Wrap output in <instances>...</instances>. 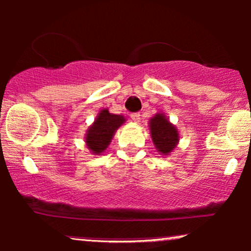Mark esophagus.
Returning <instances> with one entry per match:
<instances>
[{
	"label": "esophagus",
	"mask_w": 251,
	"mask_h": 251,
	"mask_svg": "<svg viewBox=\"0 0 251 251\" xmlns=\"http://www.w3.org/2000/svg\"><path fill=\"white\" fill-rule=\"evenodd\" d=\"M131 118H132V120H133L134 123H137V124L140 123V114L139 113L131 114Z\"/></svg>",
	"instance_id": "34e87169"
}]
</instances>
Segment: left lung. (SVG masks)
Segmentation results:
<instances>
[{"label":"left lung","mask_w":251,"mask_h":251,"mask_svg":"<svg viewBox=\"0 0 251 251\" xmlns=\"http://www.w3.org/2000/svg\"><path fill=\"white\" fill-rule=\"evenodd\" d=\"M150 134L154 148L163 155H169L179 143V132L164 113H157L149 122Z\"/></svg>","instance_id":"obj_1"}]
</instances>
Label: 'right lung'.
I'll return each instance as SVG.
<instances>
[{
    "label": "right lung",
    "instance_id": "obj_1",
    "mask_svg": "<svg viewBox=\"0 0 251 251\" xmlns=\"http://www.w3.org/2000/svg\"><path fill=\"white\" fill-rule=\"evenodd\" d=\"M126 119L119 114L109 113L108 108L99 111L94 123L89 126L85 135V143L91 153L99 155L108 148L117 129L124 125Z\"/></svg>",
    "mask_w": 251,
    "mask_h": 251
}]
</instances>
